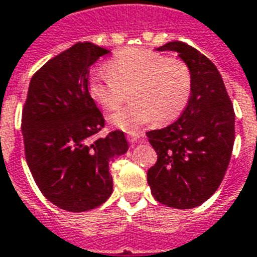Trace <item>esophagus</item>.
<instances>
[{
  "label": "esophagus",
  "instance_id": "1",
  "mask_svg": "<svg viewBox=\"0 0 257 257\" xmlns=\"http://www.w3.org/2000/svg\"><path fill=\"white\" fill-rule=\"evenodd\" d=\"M141 140V137L138 136V134H128L127 136V141L131 142V144H136V142H138Z\"/></svg>",
  "mask_w": 257,
  "mask_h": 257
}]
</instances>
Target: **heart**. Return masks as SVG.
<instances>
[{
	"label": "heart",
	"mask_w": 257,
	"mask_h": 257,
	"mask_svg": "<svg viewBox=\"0 0 257 257\" xmlns=\"http://www.w3.org/2000/svg\"><path fill=\"white\" fill-rule=\"evenodd\" d=\"M87 90L105 110L119 108L130 90L133 102L112 113L109 123L136 133L152 119L156 124H167L182 113L192 93V72L183 60L136 48L116 54L108 72L90 75Z\"/></svg>",
	"instance_id": "b5f03b06"
}]
</instances>
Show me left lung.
Here are the masks:
<instances>
[{"mask_svg": "<svg viewBox=\"0 0 257 257\" xmlns=\"http://www.w3.org/2000/svg\"><path fill=\"white\" fill-rule=\"evenodd\" d=\"M157 50H174L192 72V93L181 117L148 131L157 162L148 183L159 203L178 209L198 207L223 181L234 145L233 104L211 60L190 45L174 41Z\"/></svg>", "mask_w": 257, "mask_h": 257, "instance_id": "1", "label": "left lung"}]
</instances>
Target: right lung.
I'll return each instance as SVG.
<instances>
[{
    "mask_svg": "<svg viewBox=\"0 0 257 257\" xmlns=\"http://www.w3.org/2000/svg\"><path fill=\"white\" fill-rule=\"evenodd\" d=\"M109 52L78 42L34 74L22 113L24 153L37 186L68 212L100 207L112 194L109 163L126 153L124 133L93 137L105 119L87 90L89 68Z\"/></svg>",
    "mask_w": 257,
    "mask_h": 257,
    "instance_id": "add662e5",
    "label": "right lung"
}]
</instances>
